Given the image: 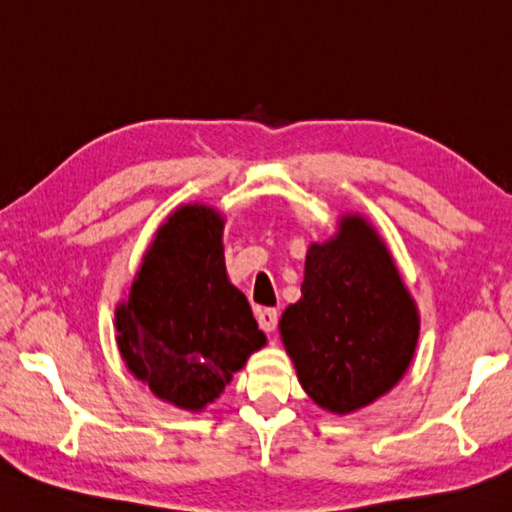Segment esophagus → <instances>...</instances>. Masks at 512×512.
I'll return each instance as SVG.
<instances>
[{
    "label": "esophagus",
    "instance_id": "1",
    "mask_svg": "<svg viewBox=\"0 0 512 512\" xmlns=\"http://www.w3.org/2000/svg\"><path fill=\"white\" fill-rule=\"evenodd\" d=\"M257 322H259V328L266 330V333H273V330L277 328V322H279L277 308H262V310H259Z\"/></svg>",
    "mask_w": 512,
    "mask_h": 512
}]
</instances>
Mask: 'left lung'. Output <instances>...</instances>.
<instances>
[{
	"instance_id": "left-lung-1",
	"label": "left lung",
	"mask_w": 512,
	"mask_h": 512,
	"mask_svg": "<svg viewBox=\"0 0 512 512\" xmlns=\"http://www.w3.org/2000/svg\"><path fill=\"white\" fill-rule=\"evenodd\" d=\"M279 330L306 393L344 415L402 379L419 319L382 239L355 215L330 242L310 246L302 299L284 310Z\"/></svg>"
}]
</instances>
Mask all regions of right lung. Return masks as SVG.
I'll list each match as a JSON object with an SVG mask.
<instances>
[{
	"mask_svg": "<svg viewBox=\"0 0 512 512\" xmlns=\"http://www.w3.org/2000/svg\"><path fill=\"white\" fill-rule=\"evenodd\" d=\"M222 228L206 206L170 215L115 313L130 373L159 399L188 410L215 402L248 355L266 344L248 299L226 277Z\"/></svg>",
	"mask_w": 512,
	"mask_h": 512,
	"instance_id": "right-lung-1",
	"label": "right lung"
}]
</instances>
